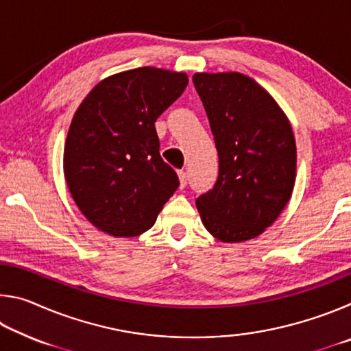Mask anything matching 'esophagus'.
I'll list each match as a JSON object with an SVG mask.
<instances>
[{
    "mask_svg": "<svg viewBox=\"0 0 351 351\" xmlns=\"http://www.w3.org/2000/svg\"><path fill=\"white\" fill-rule=\"evenodd\" d=\"M178 176H180L181 187H186L187 186V173H186V170H178Z\"/></svg>",
    "mask_w": 351,
    "mask_h": 351,
    "instance_id": "34e87169",
    "label": "esophagus"
}]
</instances>
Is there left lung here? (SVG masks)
<instances>
[{"instance_id": "8db88e82", "label": "left lung", "mask_w": 351, "mask_h": 351, "mask_svg": "<svg viewBox=\"0 0 351 351\" xmlns=\"http://www.w3.org/2000/svg\"><path fill=\"white\" fill-rule=\"evenodd\" d=\"M218 150V180L197 198L204 228L224 243L255 239L288 204L295 182V139L287 114L251 77L197 73Z\"/></svg>"}]
</instances>
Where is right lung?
Instances as JSON below:
<instances>
[{
	"mask_svg": "<svg viewBox=\"0 0 351 351\" xmlns=\"http://www.w3.org/2000/svg\"><path fill=\"white\" fill-rule=\"evenodd\" d=\"M187 83L186 73L161 68L123 71L99 82L77 108L64 142V180L102 232L144 234L180 187L159 154L154 122Z\"/></svg>",
	"mask_w": 351,
	"mask_h": 351,
	"instance_id": "1",
	"label": "right lung"
}]
</instances>
